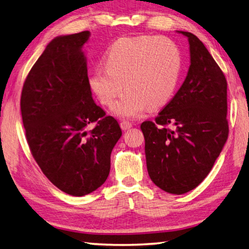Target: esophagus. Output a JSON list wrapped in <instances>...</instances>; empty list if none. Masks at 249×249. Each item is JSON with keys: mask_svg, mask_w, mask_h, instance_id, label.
<instances>
[{"mask_svg": "<svg viewBox=\"0 0 249 249\" xmlns=\"http://www.w3.org/2000/svg\"><path fill=\"white\" fill-rule=\"evenodd\" d=\"M120 125H121V128L123 129V130H127L128 128H130V127H132V126H133V124L130 123V122L125 121V120L122 121Z\"/></svg>", "mask_w": 249, "mask_h": 249, "instance_id": "esophagus-1", "label": "esophagus"}]
</instances>
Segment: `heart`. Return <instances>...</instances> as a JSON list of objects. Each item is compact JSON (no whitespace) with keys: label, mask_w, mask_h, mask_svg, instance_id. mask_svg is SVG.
Listing matches in <instances>:
<instances>
[{"label":"heart","mask_w":249,"mask_h":249,"mask_svg":"<svg viewBox=\"0 0 249 249\" xmlns=\"http://www.w3.org/2000/svg\"><path fill=\"white\" fill-rule=\"evenodd\" d=\"M106 67L89 76V85L102 105L122 117H135L147 107L168 103L178 85L182 58L178 46L168 38L139 36L121 38L106 54Z\"/></svg>","instance_id":"heart-1"}]
</instances>
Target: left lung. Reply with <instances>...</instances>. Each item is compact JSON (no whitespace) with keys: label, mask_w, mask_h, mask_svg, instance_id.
<instances>
[{"label":"left lung","mask_w":249,"mask_h":249,"mask_svg":"<svg viewBox=\"0 0 249 249\" xmlns=\"http://www.w3.org/2000/svg\"><path fill=\"white\" fill-rule=\"evenodd\" d=\"M186 36L191 65L186 78L155 121L140 125L148 174L162 191L182 195L209 174L229 136L228 83L195 35Z\"/></svg>","instance_id":"left-lung-1"}]
</instances>
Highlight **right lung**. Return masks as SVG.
I'll list each match as a JSON object with an SVG mask.
<instances>
[{
  "instance_id": "add662e5",
  "label": "right lung",
  "mask_w": 249,
  "mask_h": 249,
  "mask_svg": "<svg viewBox=\"0 0 249 249\" xmlns=\"http://www.w3.org/2000/svg\"><path fill=\"white\" fill-rule=\"evenodd\" d=\"M89 31L50 42L22 86L20 111L34 159L53 185L85 196L106 182L122 130L94 103L81 48ZM95 123L91 131L89 124Z\"/></svg>"
}]
</instances>
